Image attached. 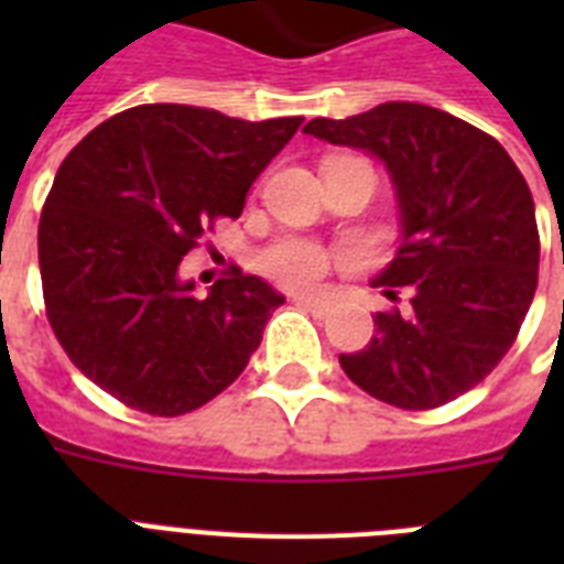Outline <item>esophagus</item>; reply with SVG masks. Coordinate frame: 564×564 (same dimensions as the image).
Returning a JSON list of instances; mask_svg holds the SVG:
<instances>
[{
    "instance_id": "obj_1",
    "label": "esophagus",
    "mask_w": 564,
    "mask_h": 564,
    "mask_svg": "<svg viewBox=\"0 0 564 564\" xmlns=\"http://www.w3.org/2000/svg\"><path fill=\"white\" fill-rule=\"evenodd\" d=\"M295 301H299L301 307H307L313 316H327V310H330V301L318 299V295H299Z\"/></svg>"
}]
</instances>
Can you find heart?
Masks as SVG:
<instances>
[{
    "instance_id": "1",
    "label": "heart",
    "mask_w": 564,
    "mask_h": 564,
    "mask_svg": "<svg viewBox=\"0 0 564 564\" xmlns=\"http://www.w3.org/2000/svg\"><path fill=\"white\" fill-rule=\"evenodd\" d=\"M263 272L286 286H313L330 269V254L325 248L304 242V239H283L272 246L260 260Z\"/></svg>"
}]
</instances>
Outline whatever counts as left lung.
<instances>
[{"mask_svg": "<svg viewBox=\"0 0 564 564\" xmlns=\"http://www.w3.org/2000/svg\"><path fill=\"white\" fill-rule=\"evenodd\" d=\"M304 134L383 163L398 198L401 246L371 286L410 310L377 313V334L339 354L377 401L433 410L480 383L512 348L539 283V228L524 175L480 128L419 101H386Z\"/></svg>", "mask_w": 564, "mask_h": 564, "instance_id": "1", "label": "left lung"}]
</instances>
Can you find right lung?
Returning <instances> with one entry per match:
<instances>
[{
	"label": "right lung",
	"mask_w": 564,
	"mask_h": 564,
	"mask_svg": "<svg viewBox=\"0 0 564 564\" xmlns=\"http://www.w3.org/2000/svg\"><path fill=\"white\" fill-rule=\"evenodd\" d=\"M301 122L137 105L66 154L37 257L48 325L75 369L131 410L166 419L242 375L283 295L239 269L195 295L181 260L219 216L237 219Z\"/></svg>",
	"instance_id": "1"
}]
</instances>
